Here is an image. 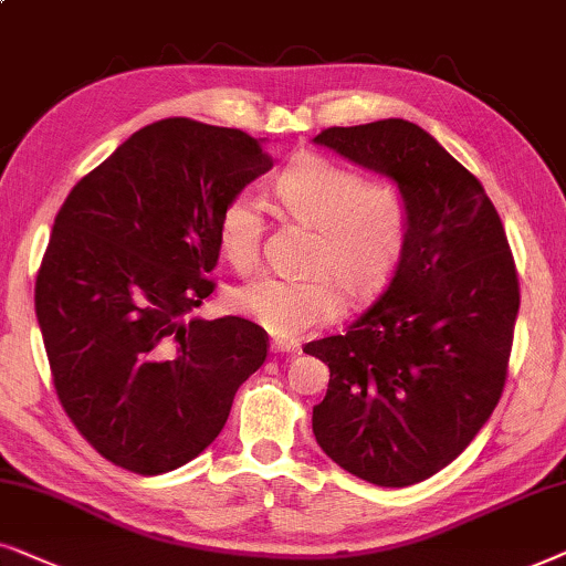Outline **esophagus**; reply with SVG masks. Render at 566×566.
<instances>
[{
    "mask_svg": "<svg viewBox=\"0 0 566 566\" xmlns=\"http://www.w3.org/2000/svg\"><path fill=\"white\" fill-rule=\"evenodd\" d=\"M297 346L295 344H290V342H279V338H274V342H271V352L274 354H284V352H295Z\"/></svg>",
    "mask_w": 566,
    "mask_h": 566,
    "instance_id": "obj_1",
    "label": "esophagus"
}]
</instances>
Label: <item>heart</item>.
<instances>
[{
	"mask_svg": "<svg viewBox=\"0 0 566 566\" xmlns=\"http://www.w3.org/2000/svg\"><path fill=\"white\" fill-rule=\"evenodd\" d=\"M284 212L313 228L303 279L263 276L235 292L232 303L269 334L300 338L342 313L344 295H365L386 282L409 230V205L390 180L321 155H297L274 180ZM217 240L232 266L253 269L261 255L263 214L251 193H235L217 220ZM337 277L334 280L333 276Z\"/></svg>",
	"mask_w": 566,
	"mask_h": 566,
	"instance_id": "b5f03b06",
	"label": "heart"
}]
</instances>
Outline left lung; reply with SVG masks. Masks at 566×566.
I'll use <instances>...</instances> for the list:
<instances>
[{"label":"left lung","mask_w":566,"mask_h":566,"mask_svg":"<svg viewBox=\"0 0 566 566\" xmlns=\"http://www.w3.org/2000/svg\"><path fill=\"white\" fill-rule=\"evenodd\" d=\"M394 180L409 230L388 287L344 336L305 344L326 361L313 406L323 453L378 486H411L453 463L500 401L520 290L484 186L403 118L334 126L313 139Z\"/></svg>","instance_id":"left-lung-1"}]
</instances>
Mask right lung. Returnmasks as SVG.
<instances>
[{
	"label": "right lung",
	"instance_id": "1",
	"mask_svg": "<svg viewBox=\"0 0 566 566\" xmlns=\"http://www.w3.org/2000/svg\"><path fill=\"white\" fill-rule=\"evenodd\" d=\"M261 139L191 118L134 132L66 196L35 279L59 401L120 469L193 461L266 359V331L186 315L212 295L217 220L263 172Z\"/></svg>",
	"mask_w": 566,
	"mask_h": 566
}]
</instances>
